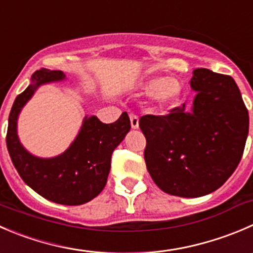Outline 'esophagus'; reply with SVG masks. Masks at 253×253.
<instances>
[{
    "label": "esophagus",
    "instance_id": "esophagus-1",
    "mask_svg": "<svg viewBox=\"0 0 253 253\" xmlns=\"http://www.w3.org/2000/svg\"><path fill=\"white\" fill-rule=\"evenodd\" d=\"M129 121H131L132 128H138V126H139L138 116H136L134 114H131V115H129Z\"/></svg>",
    "mask_w": 253,
    "mask_h": 253
}]
</instances>
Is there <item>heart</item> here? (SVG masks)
Instances as JSON below:
<instances>
[{
  "instance_id": "obj_1",
  "label": "heart",
  "mask_w": 253,
  "mask_h": 253,
  "mask_svg": "<svg viewBox=\"0 0 253 253\" xmlns=\"http://www.w3.org/2000/svg\"><path fill=\"white\" fill-rule=\"evenodd\" d=\"M142 89L146 94H153L154 101L161 107L173 105L181 95L180 83L173 78H148L142 83Z\"/></svg>"
}]
</instances>
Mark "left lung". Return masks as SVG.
<instances>
[{
    "label": "left lung",
    "mask_w": 253,
    "mask_h": 253,
    "mask_svg": "<svg viewBox=\"0 0 253 253\" xmlns=\"http://www.w3.org/2000/svg\"><path fill=\"white\" fill-rule=\"evenodd\" d=\"M192 111L185 104L168 115H144V161L164 193L198 198L219 189L241 161L249 134V111L230 75L195 69Z\"/></svg>",
    "instance_id": "8db88e82"
}]
</instances>
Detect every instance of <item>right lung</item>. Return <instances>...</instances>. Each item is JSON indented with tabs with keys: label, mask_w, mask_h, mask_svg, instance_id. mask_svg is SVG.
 <instances>
[{
	"label": "right lung",
	"mask_w": 253,
	"mask_h": 253,
	"mask_svg": "<svg viewBox=\"0 0 253 253\" xmlns=\"http://www.w3.org/2000/svg\"><path fill=\"white\" fill-rule=\"evenodd\" d=\"M65 79L61 70L41 69L16 97L8 117L6 143L9 157L24 183L45 199L61 205H82L102 192L111 167V156L131 128L127 112L114 124L96 116L85 117L82 129L69 148L54 158H38L24 149L17 136L22 107L41 85Z\"/></svg>",
	"instance_id": "right-lung-1"
}]
</instances>
